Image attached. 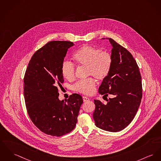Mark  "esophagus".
Wrapping results in <instances>:
<instances>
[{
  "instance_id": "obj_1",
  "label": "esophagus",
  "mask_w": 161,
  "mask_h": 161,
  "mask_svg": "<svg viewBox=\"0 0 161 161\" xmlns=\"http://www.w3.org/2000/svg\"><path fill=\"white\" fill-rule=\"evenodd\" d=\"M89 100H90L89 97H83V101H84V102H87V101H88Z\"/></svg>"
}]
</instances>
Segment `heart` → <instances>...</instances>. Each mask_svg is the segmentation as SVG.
<instances>
[{"label": "heart", "instance_id": "1", "mask_svg": "<svg viewBox=\"0 0 161 161\" xmlns=\"http://www.w3.org/2000/svg\"><path fill=\"white\" fill-rule=\"evenodd\" d=\"M73 58L77 64L86 68L87 76H93L100 80H104L107 77L112 64L111 54L87 44L79 47L73 54ZM61 71L64 77L66 80L74 79L75 68L72 63L64 62L62 64ZM95 86V79L89 77L86 80L77 82L73 86V89L80 93L90 95L94 92Z\"/></svg>", "mask_w": 161, "mask_h": 161}]
</instances>
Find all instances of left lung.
Wrapping results in <instances>:
<instances>
[{"label":"left lung","mask_w":161,"mask_h":161,"mask_svg":"<svg viewBox=\"0 0 161 161\" xmlns=\"http://www.w3.org/2000/svg\"><path fill=\"white\" fill-rule=\"evenodd\" d=\"M112 64L107 77L103 80L99 93L112 97L106 104L94 100L93 119L97 128L118 132L128 126L139 109L142 97L139 68L132 55L112 38Z\"/></svg>","instance_id":"8db88e82"}]
</instances>
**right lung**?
Here are the masks:
<instances>
[{"label":"right lung","mask_w":161,"mask_h":161,"mask_svg":"<svg viewBox=\"0 0 161 161\" xmlns=\"http://www.w3.org/2000/svg\"><path fill=\"white\" fill-rule=\"evenodd\" d=\"M74 43L52 41L33 55L24 77V95L27 113L33 123L44 133L60 137L71 132L83 103L79 94L70 95L65 103L58 99V89L64 79L61 68L68 49Z\"/></svg>","instance_id":"1"}]
</instances>
